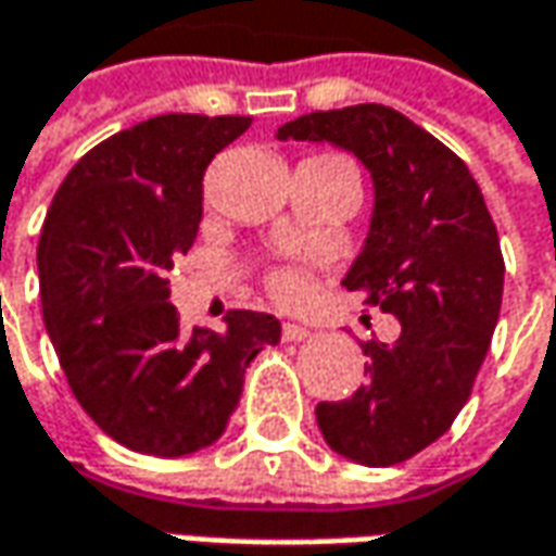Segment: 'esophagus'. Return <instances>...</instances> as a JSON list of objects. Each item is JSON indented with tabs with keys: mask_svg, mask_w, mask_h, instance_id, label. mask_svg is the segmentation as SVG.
<instances>
[{
	"mask_svg": "<svg viewBox=\"0 0 556 556\" xmlns=\"http://www.w3.org/2000/svg\"><path fill=\"white\" fill-rule=\"evenodd\" d=\"M309 333V328L300 325V321H285V325H281V337H285L288 343H300V340H306Z\"/></svg>",
	"mask_w": 556,
	"mask_h": 556,
	"instance_id": "1",
	"label": "esophagus"
}]
</instances>
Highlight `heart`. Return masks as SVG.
<instances>
[{
  "mask_svg": "<svg viewBox=\"0 0 556 556\" xmlns=\"http://www.w3.org/2000/svg\"><path fill=\"white\" fill-rule=\"evenodd\" d=\"M328 157H331V154H328ZM271 293H275L278 300H296V296L303 293V278H300V271H293V268L275 271V275H271Z\"/></svg>",
  "mask_w": 556,
  "mask_h": 556,
  "instance_id": "1",
  "label": "heart"
}]
</instances>
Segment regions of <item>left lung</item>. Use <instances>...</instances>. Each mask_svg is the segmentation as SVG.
<instances>
[{
  "instance_id": "8db88e82",
  "label": "left lung",
  "mask_w": 556,
  "mask_h": 556,
  "mask_svg": "<svg viewBox=\"0 0 556 556\" xmlns=\"http://www.w3.org/2000/svg\"><path fill=\"white\" fill-rule=\"evenodd\" d=\"M278 139L328 141L371 173V228L343 288L395 315L402 333L362 343L368 380L318 402L315 417L337 455L402 464L452 427L489 353L504 290L495 223L467 163L393 108L303 114Z\"/></svg>"
}]
</instances>
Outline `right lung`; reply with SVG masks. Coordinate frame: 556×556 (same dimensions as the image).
Instances as JSON below:
<instances>
[{"instance_id":"1","label":"right lung","mask_w":556,"mask_h":556,"mask_svg":"<svg viewBox=\"0 0 556 556\" xmlns=\"http://www.w3.org/2000/svg\"><path fill=\"white\" fill-rule=\"evenodd\" d=\"M250 117L163 114L96 144L54 194L36 266L42 318L83 412L119 445L182 458L213 445L247 365L281 321L235 309L223 333L182 331L173 260L203 216V173Z\"/></svg>"}]
</instances>
